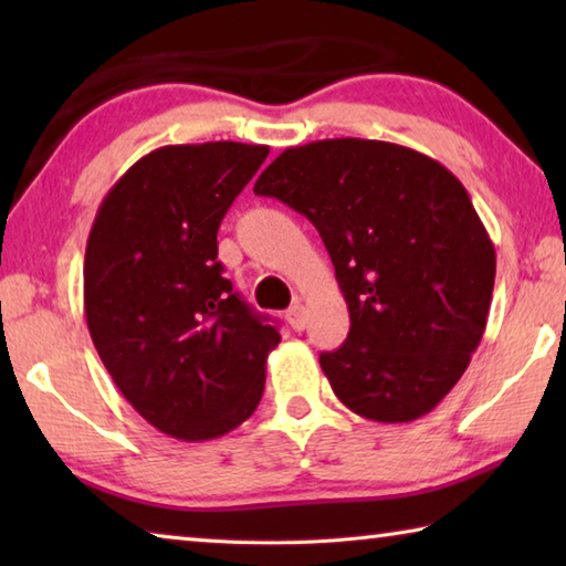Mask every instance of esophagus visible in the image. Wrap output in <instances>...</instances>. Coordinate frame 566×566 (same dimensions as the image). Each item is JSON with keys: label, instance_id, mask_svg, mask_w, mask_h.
<instances>
[{"label": "esophagus", "instance_id": "esophagus-1", "mask_svg": "<svg viewBox=\"0 0 566 566\" xmlns=\"http://www.w3.org/2000/svg\"><path fill=\"white\" fill-rule=\"evenodd\" d=\"M286 322H290V327L294 332H302L306 327V310L304 304H294L286 310Z\"/></svg>", "mask_w": 566, "mask_h": 566}]
</instances>
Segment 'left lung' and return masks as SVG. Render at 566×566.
<instances>
[{"instance_id":"obj_1","label":"left lung","mask_w":566,"mask_h":566,"mask_svg":"<svg viewBox=\"0 0 566 566\" xmlns=\"http://www.w3.org/2000/svg\"><path fill=\"white\" fill-rule=\"evenodd\" d=\"M317 227L349 310L319 364L364 419L415 421L464 375L490 314L496 256L452 171L409 147L322 139L290 147L256 179Z\"/></svg>"}]
</instances>
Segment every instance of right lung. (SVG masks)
Listing matches in <instances>:
<instances>
[{"instance_id":"add662e5","label":"right lung","mask_w":566,"mask_h":566,"mask_svg":"<svg viewBox=\"0 0 566 566\" xmlns=\"http://www.w3.org/2000/svg\"><path fill=\"white\" fill-rule=\"evenodd\" d=\"M266 155L242 142L149 151L107 191L87 239L84 314L99 359L151 427L185 442L252 417L280 344L217 260L219 224Z\"/></svg>"}]
</instances>
